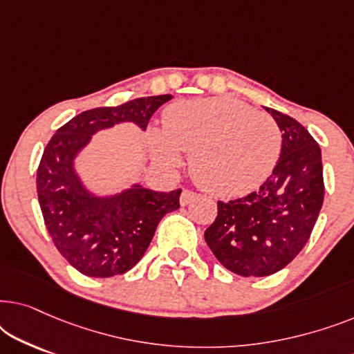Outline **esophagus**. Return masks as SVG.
<instances>
[{
  "instance_id": "34e87169",
  "label": "esophagus",
  "mask_w": 354,
  "mask_h": 354,
  "mask_svg": "<svg viewBox=\"0 0 354 354\" xmlns=\"http://www.w3.org/2000/svg\"><path fill=\"white\" fill-rule=\"evenodd\" d=\"M198 195L195 192H192V190H183L182 192V195H180V205L182 206H187L188 203H192L193 200H195Z\"/></svg>"
}]
</instances>
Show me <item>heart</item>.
<instances>
[{"label":"heart","instance_id":"heart-1","mask_svg":"<svg viewBox=\"0 0 354 354\" xmlns=\"http://www.w3.org/2000/svg\"><path fill=\"white\" fill-rule=\"evenodd\" d=\"M164 132H149L151 154L162 167L177 169L190 154V172L205 190L240 196L258 188L274 171L282 132L269 114L234 98L174 104L164 113Z\"/></svg>","mask_w":354,"mask_h":354}]
</instances>
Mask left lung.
<instances>
[{
	"mask_svg": "<svg viewBox=\"0 0 354 354\" xmlns=\"http://www.w3.org/2000/svg\"><path fill=\"white\" fill-rule=\"evenodd\" d=\"M282 132L274 171L259 190L217 201L205 240L217 261L241 277L279 272L304 248L324 201L321 148L298 120L266 108Z\"/></svg>",
	"mask_w": 354,
	"mask_h": 354,
	"instance_id": "8db88e82",
	"label": "left lung"
}]
</instances>
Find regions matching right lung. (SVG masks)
<instances>
[{
  "mask_svg": "<svg viewBox=\"0 0 354 354\" xmlns=\"http://www.w3.org/2000/svg\"><path fill=\"white\" fill-rule=\"evenodd\" d=\"M172 95L147 96L77 114L53 135L37 171V193L48 234L72 268L88 277L125 274L142 259L159 221L180 207L182 190L142 185L96 196L82 183L74 161L98 130L133 122L145 130Z\"/></svg>",
  "mask_w": 354,
  "mask_h": 354,
  "instance_id": "add662e5",
  "label": "right lung"
}]
</instances>
